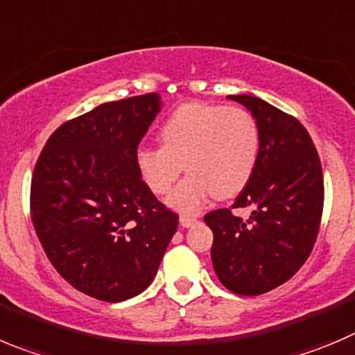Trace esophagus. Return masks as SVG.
<instances>
[{"label": "esophagus", "instance_id": "esophagus-1", "mask_svg": "<svg viewBox=\"0 0 355 355\" xmlns=\"http://www.w3.org/2000/svg\"><path fill=\"white\" fill-rule=\"evenodd\" d=\"M198 223V218L193 215H180V226L182 227H191Z\"/></svg>", "mask_w": 355, "mask_h": 355}]
</instances>
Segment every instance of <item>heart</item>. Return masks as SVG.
Segmentation results:
<instances>
[{"mask_svg": "<svg viewBox=\"0 0 355 355\" xmlns=\"http://www.w3.org/2000/svg\"><path fill=\"white\" fill-rule=\"evenodd\" d=\"M159 140L161 147L138 148V173L150 193L164 196L185 168L189 175L166 201L168 207L184 214L200 210L214 194L236 196L259 159V128L243 108L182 105L162 122Z\"/></svg>", "mask_w": 355, "mask_h": 355, "instance_id": "b5f03b06", "label": "heart"}]
</instances>
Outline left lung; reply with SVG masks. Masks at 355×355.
<instances>
[{"label": "left lung", "instance_id": "1", "mask_svg": "<svg viewBox=\"0 0 355 355\" xmlns=\"http://www.w3.org/2000/svg\"><path fill=\"white\" fill-rule=\"evenodd\" d=\"M250 110L259 128L256 170L231 208L208 211L211 263L226 289L259 296L287 282L319 234L324 177L312 138L297 119L256 96H227ZM248 207V219L233 216Z\"/></svg>", "mask_w": 355, "mask_h": 355}]
</instances>
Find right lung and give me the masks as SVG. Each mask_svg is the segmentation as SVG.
Wrapping results in <instances>:
<instances>
[{"instance_id":"right-lung-1","label":"right lung","mask_w":355,"mask_h":355,"mask_svg":"<svg viewBox=\"0 0 355 355\" xmlns=\"http://www.w3.org/2000/svg\"><path fill=\"white\" fill-rule=\"evenodd\" d=\"M155 92L103 103L59 125L36 161L31 218L52 266L87 296L119 303L154 280L178 215L147 189L137 152Z\"/></svg>"}]
</instances>
